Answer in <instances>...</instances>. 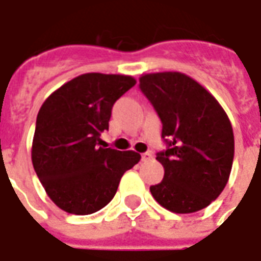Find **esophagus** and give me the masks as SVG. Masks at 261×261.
<instances>
[{"label": "esophagus", "mask_w": 261, "mask_h": 261, "mask_svg": "<svg viewBox=\"0 0 261 261\" xmlns=\"http://www.w3.org/2000/svg\"><path fill=\"white\" fill-rule=\"evenodd\" d=\"M142 161H144V162H147V161H151V159H152V153L151 152H145V153H142Z\"/></svg>", "instance_id": "esophagus-1"}]
</instances>
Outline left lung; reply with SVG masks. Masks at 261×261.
I'll return each mask as SVG.
<instances>
[{
	"label": "left lung",
	"mask_w": 261,
	"mask_h": 261,
	"mask_svg": "<svg viewBox=\"0 0 261 261\" xmlns=\"http://www.w3.org/2000/svg\"><path fill=\"white\" fill-rule=\"evenodd\" d=\"M140 88L156 110L168 142V149L156 155L164 179L149 187L151 194L176 214L208 207L232 169L235 140L228 114L204 86L181 72L142 74Z\"/></svg>",
	"instance_id": "1"
}]
</instances>
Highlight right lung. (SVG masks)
Instances as JSON below:
<instances>
[{
	"label": "right lung",
	"instance_id": "1",
	"mask_svg": "<svg viewBox=\"0 0 261 261\" xmlns=\"http://www.w3.org/2000/svg\"><path fill=\"white\" fill-rule=\"evenodd\" d=\"M136 82L130 75H78L39 110L32 164L47 196L65 213L88 215L108 205L125 170L140 162L134 151L97 147L114 102Z\"/></svg>",
	"mask_w": 261,
	"mask_h": 261
}]
</instances>
